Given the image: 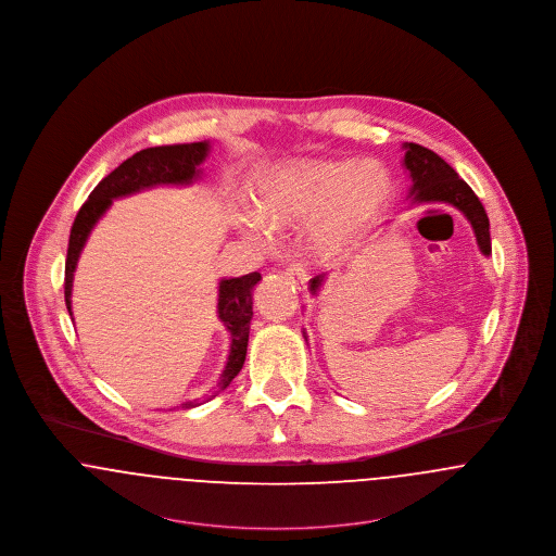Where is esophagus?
<instances>
[{"label": "esophagus", "instance_id": "obj_1", "mask_svg": "<svg viewBox=\"0 0 556 556\" xmlns=\"http://www.w3.org/2000/svg\"><path fill=\"white\" fill-rule=\"evenodd\" d=\"M286 275H288V279L294 281L300 290L306 288V283H308V273H306V268H304L302 264H292V266L286 270Z\"/></svg>", "mask_w": 556, "mask_h": 556}]
</instances>
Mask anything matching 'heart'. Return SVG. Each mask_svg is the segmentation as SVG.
<instances>
[{
	"label": "heart",
	"instance_id": "1",
	"mask_svg": "<svg viewBox=\"0 0 556 556\" xmlns=\"http://www.w3.org/2000/svg\"><path fill=\"white\" fill-rule=\"evenodd\" d=\"M391 199V178L382 165L359 160H308L281 165L258 191V212L286 227L323 214L311 229L319 256H338ZM256 237L264 232L252 227Z\"/></svg>",
	"mask_w": 556,
	"mask_h": 556
}]
</instances>
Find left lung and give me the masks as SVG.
I'll return each instance as SVG.
<instances>
[{
    "mask_svg": "<svg viewBox=\"0 0 556 556\" xmlns=\"http://www.w3.org/2000/svg\"><path fill=\"white\" fill-rule=\"evenodd\" d=\"M403 149H405L403 165L412 178V189H409L412 201L414 203H450L457 207L472 225L479 250L485 256H490V218L485 214L483 203L479 201V197L475 195V191L457 176L452 165L441 160L430 149L420 147L416 142H405ZM324 281H326V275L313 277L308 283L311 294H317Z\"/></svg>",
    "mask_w": 556,
    "mask_h": 556,
    "instance_id": "8db88e82",
    "label": "left lung"
}]
</instances>
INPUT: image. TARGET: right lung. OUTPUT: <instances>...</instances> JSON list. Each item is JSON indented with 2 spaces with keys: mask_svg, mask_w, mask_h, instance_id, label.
Returning a JSON list of instances; mask_svg holds the SVG:
<instances>
[{
  "mask_svg": "<svg viewBox=\"0 0 556 556\" xmlns=\"http://www.w3.org/2000/svg\"><path fill=\"white\" fill-rule=\"evenodd\" d=\"M210 153V142H191V144H167V147H151L134 153L119 167H115L109 176H104L90 193L88 201L79 207L75 223L68 235V250L65 262V302L66 311L71 313V290H73V273L79 261V254L97 227L104 212L111 207L113 199L134 195L138 191L160 187V185H191L199 178L201 167ZM261 273H250L235 279H223L218 283V319L225 324L230 333L229 359L220 382L195 401L182 403V407H195L216 394L225 391L230 380L241 371L245 353H248V338H250V321H252V292L254 286L261 281Z\"/></svg>",
  "mask_w": 556,
  "mask_h": 556,
  "instance_id": "obj_1",
  "label": "right lung"
}]
</instances>
